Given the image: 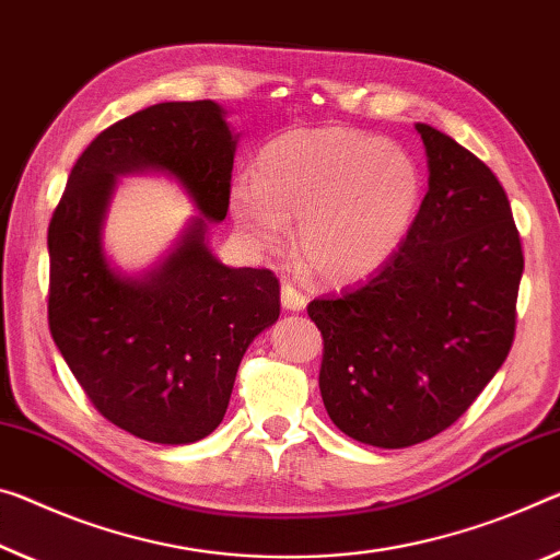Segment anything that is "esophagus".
Here are the masks:
<instances>
[{
  "mask_svg": "<svg viewBox=\"0 0 560 560\" xmlns=\"http://www.w3.org/2000/svg\"><path fill=\"white\" fill-rule=\"evenodd\" d=\"M306 304H308L306 296L301 294L294 283H283V287H281V306L287 308V312H304Z\"/></svg>",
  "mask_w": 560,
  "mask_h": 560,
  "instance_id": "obj_1",
  "label": "esophagus"
}]
</instances>
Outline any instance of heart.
Instances as JSON below:
<instances>
[{
  "mask_svg": "<svg viewBox=\"0 0 560 560\" xmlns=\"http://www.w3.org/2000/svg\"><path fill=\"white\" fill-rule=\"evenodd\" d=\"M423 199L416 159L392 141L346 127L291 129L238 176L229 211L256 252H279L299 219L296 256L316 277L353 283L394 259Z\"/></svg>",
  "mask_w": 560,
  "mask_h": 560,
  "instance_id": "b5f03b06",
  "label": "heart"
}]
</instances>
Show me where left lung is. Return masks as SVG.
I'll use <instances>...</instances> for the list:
<instances>
[{"mask_svg": "<svg viewBox=\"0 0 560 560\" xmlns=\"http://www.w3.org/2000/svg\"><path fill=\"white\" fill-rule=\"evenodd\" d=\"M429 191L376 277L308 304L324 336L318 388L346 436L406 448L448 429L501 369L516 331L518 229L491 168L416 124Z\"/></svg>", "mask_w": 560, "mask_h": 560, "instance_id": "left-lung-1", "label": "left lung"}]
</instances>
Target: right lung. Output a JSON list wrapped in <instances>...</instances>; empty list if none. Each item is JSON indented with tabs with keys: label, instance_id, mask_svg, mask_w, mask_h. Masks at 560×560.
I'll return each instance as SVG.
<instances>
[{
	"label": "right lung",
	"instance_id": "1",
	"mask_svg": "<svg viewBox=\"0 0 560 560\" xmlns=\"http://www.w3.org/2000/svg\"><path fill=\"white\" fill-rule=\"evenodd\" d=\"M238 135L217 102H164L104 129L77 159L49 224V331L104 419L182 446L224 419L244 353L279 318V281L209 246L229 211ZM156 173L198 209L175 246L127 275L103 246L121 175Z\"/></svg>",
	"mask_w": 560,
	"mask_h": 560
}]
</instances>
